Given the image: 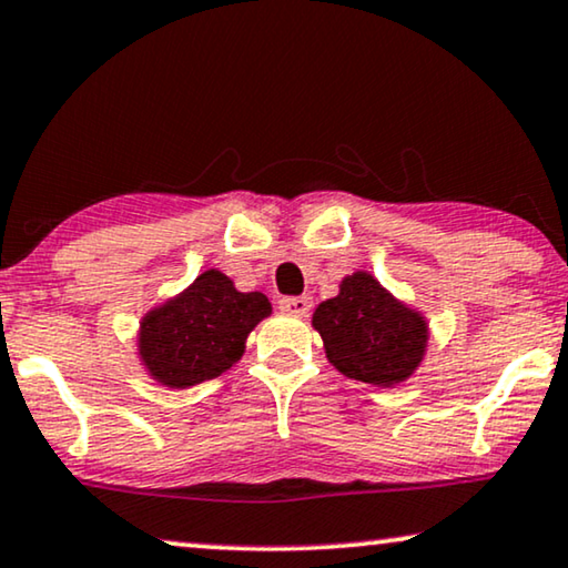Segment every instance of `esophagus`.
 <instances>
[{
  "label": "esophagus",
  "instance_id": "34e87169",
  "mask_svg": "<svg viewBox=\"0 0 568 568\" xmlns=\"http://www.w3.org/2000/svg\"><path fill=\"white\" fill-rule=\"evenodd\" d=\"M312 307V300L310 297H284L278 300V310L286 312V315H294V317H304Z\"/></svg>",
  "mask_w": 568,
  "mask_h": 568
}]
</instances>
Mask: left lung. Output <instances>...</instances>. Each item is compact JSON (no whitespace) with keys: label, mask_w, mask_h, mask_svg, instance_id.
Masks as SVG:
<instances>
[{"label":"left lung","mask_w":568,"mask_h":568,"mask_svg":"<svg viewBox=\"0 0 568 568\" xmlns=\"http://www.w3.org/2000/svg\"><path fill=\"white\" fill-rule=\"evenodd\" d=\"M312 327L341 374L374 386L409 379L427 348L425 317L366 271L345 276L338 297L317 304Z\"/></svg>","instance_id":"obj_1"}]
</instances>
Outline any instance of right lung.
<instances>
[{"label":"right lung","mask_w":568,"mask_h":568,"mask_svg":"<svg viewBox=\"0 0 568 568\" xmlns=\"http://www.w3.org/2000/svg\"><path fill=\"white\" fill-rule=\"evenodd\" d=\"M268 315L266 294L237 292L233 278L207 268L182 294L148 312L138 353L155 382L186 389L241 361L248 333Z\"/></svg>","instance_id":"obj_1"}]
</instances>
